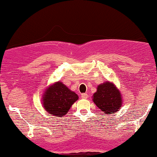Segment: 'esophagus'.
<instances>
[{
	"label": "esophagus",
	"instance_id": "esophagus-1",
	"mask_svg": "<svg viewBox=\"0 0 157 157\" xmlns=\"http://www.w3.org/2000/svg\"><path fill=\"white\" fill-rule=\"evenodd\" d=\"M81 97H82V99H87V98H88V94H81Z\"/></svg>",
	"mask_w": 157,
	"mask_h": 157
}]
</instances>
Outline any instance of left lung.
<instances>
[{
  "instance_id": "obj_1",
  "label": "left lung",
  "mask_w": 157,
  "mask_h": 157,
  "mask_svg": "<svg viewBox=\"0 0 157 157\" xmlns=\"http://www.w3.org/2000/svg\"><path fill=\"white\" fill-rule=\"evenodd\" d=\"M94 102L101 111L107 114L117 112L121 106V95L113 83L107 82L99 85L94 94Z\"/></svg>"
}]
</instances>
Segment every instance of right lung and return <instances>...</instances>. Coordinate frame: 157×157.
<instances>
[{"label":"right lung","mask_w":157,"mask_h":157,"mask_svg":"<svg viewBox=\"0 0 157 157\" xmlns=\"http://www.w3.org/2000/svg\"><path fill=\"white\" fill-rule=\"evenodd\" d=\"M77 99L78 96L75 92L71 91L62 82H58L46 90L43 105L50 114L60 117L67 114Z\"/></svg>","instance_id":"add662e5"}]
</instances>
